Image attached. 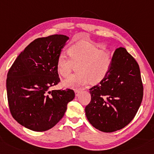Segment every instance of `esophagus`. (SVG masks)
Here are the masks:
<instances>
[{
	"label": "esophagus",
	"mask_w": 154,
	"mask_h": 154,
	"mask_svg": "<svg viewBox=\"0 0 154 154\" xmlns=\"http://www.w3.org/2000/svg\"><path fill=\"white\" fill-rule=\"evenodd\" d=\"M74 92H75V96H79V94H80V91L79 90H75V91H74Z\"/></svg>",
	"instance_id": "1"
}]
</instances>
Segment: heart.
I'll use <instances>...</instances> for the list:
<instances>
[{
  "mask_svg": "<svg viewBox=\"0 0 154 154\" xmlns=\"http://www.w3.org/2000/svg\"><path fill=\"white\" fill-rule=\"evenodd\" d=\"M67 53L69 58L60 53L57 59V69L62 77L71 74L77 65V73L72 74L63 82L67 88H80L90 81L97 84L105 79L111 69L113 63L112 49H99L88 42H78L70 45Z\"/></svg>",
  "mask_w": 154,
  "mask_h": 154,
  "instance_id": "heart-1",
  "label": "heart"
}]
</instances>
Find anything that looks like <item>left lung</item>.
<instances>
[{
	"label": "left lung",
	"mask_w": 154,
	"mask_h": 154,
	"mask_svg": "<svg viewBox=\"0 0 154 154\" xmlns=\"http://www.w3.org/2000/svg\"><path fill=\"white\" fill-rule=\"evenodd\" d=\"M89 91L91 100L85 112L93 127L105 133L125 128L135 116L143 96L138 63L126 48H116L109 74Z\"/></svg>",
	"instance_id": "left-lung-1"
}]
</instances>
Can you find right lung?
Here are the masks:
<instances>
[{
	"label": "right lung",
	"instance_id": "1",
	"mask_svg": "<svg viewBox=\"0 0 154 154\" xmlns=\"http://www.w3.org/2000/svg\"><path fill=\"white\" fill-rule=\"evenodd\" d=\"M69 38H38L25 48L8 72L7 93L13 118L29 130L42 132L55 126L75 97L72 89L49 91L60 82L57 59Z\"/></svg>",
	"mask_w": 154,
	"mask_h": 154
}]
</instances>
